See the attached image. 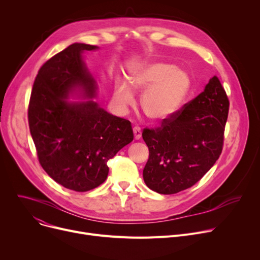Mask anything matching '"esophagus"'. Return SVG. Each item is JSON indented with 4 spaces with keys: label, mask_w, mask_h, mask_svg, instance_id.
<instances>
[{
    "label": "esophagus",
    "mask_w": 260,
    "mask_h": 260,
    "mask_svg": "<svg viewBox=\"0 0 260 260\" xmlns=\"http://www.w3.org/2000/svg\"><path fill=\"white\" fill-rule=\"evenodd\" d=\"M133 131H134L135 139H136V140H139V139L141 138V135H142V132H141L140 127H138V126H135V127L133 128Z\"/></svg>",
    "instance_id": "1"
}]
</instances>
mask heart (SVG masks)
I'll list each match as a JSON object with an SVG mask.
<instances>
[{"label":"heart","instance_id":"b5f03b06","mask_svg":"<svg viewBox=\"0 0 260 260\" xmlns=\"http://www.w3.org/2000/svg\"><path fill=\"white\" fill-rule=\"evenodd\" d=\"M128 84L142 92L140 106L143 113L153 121L171 118L183 105L190 90L188 74L172 64L162 62L144 63L131 74ZM129 86L120 82L115 90L119 107L126 108L134 102V92Z\"/></svg>","mask_w":260,"mask_h":260}]
</instances>
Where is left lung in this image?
<instances>
[{"label": "left lung", "instance_id": "left-lung-1", "mask_svg": "<svg viewBox=\"0 0 260 260\" xmlns=\"http://www.w3.org/2000/svg\"><path fill=\"white\" fill-rule=\"evenodd\" d=\"M230 102L214 76L204 90L184 104L161 126L144 128L149 156L145 184L163 195L179 193L197 183L219 158Z\"/></svg>", "mask_w": 260, "mask_h": 260}]
</instances>
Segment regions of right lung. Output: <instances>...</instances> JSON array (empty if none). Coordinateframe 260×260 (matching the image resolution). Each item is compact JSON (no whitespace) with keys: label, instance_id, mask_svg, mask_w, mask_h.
<instances>
[{"label":"right lung","instance_id":"obj_1","mask_svg":"<svg viewBox=\"0 0 260 260\" xmlns=\"http://www.w3.org/2000/svg\"><path fill=\"white\" fill-rule=\"evenodd\" d=\"M97 46L74 43L45 62L36 77L28 123L39 162L49 177L76 192L102 184L107 161L134 139L128 120L101 108L92 98L97 82L82 52ZM75 90L84 102L68 100Z\"/></svg>","mask_w":260,"mask_h":260}]
</instances>
